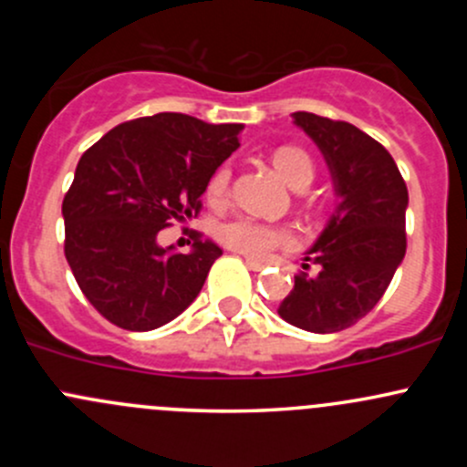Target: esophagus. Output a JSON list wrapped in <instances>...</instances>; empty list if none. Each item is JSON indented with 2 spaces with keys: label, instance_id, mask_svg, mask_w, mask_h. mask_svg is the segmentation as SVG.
Instances as JSON below:
<instances>
[{
  "label": "esophagus",
  "instance_id": "1",
  "mask_svg": "<svg viewBox=\"0 0 467 467\" xmlns=\"http://www.w3.org/2000/svg\"><path fill=\"white\" fill-rule=\"evenodd\" d=\"M246 264H248V268H251V271H262V268L266 266V264L260 262V260H253V257H246Z\"/></svg>",
  "mask_w": 467,
  "mask_h": 467
}]
</instances>
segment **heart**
Masks as SVG:
<instances>
[{
    "mask_svg": "<svg viewBox=\"0 0 467 467\" xmlns=\"http://www.w3.org/2000/svg\"><path fill=\"white\" fill-rule=\"evenodd\" d=\"M271 162L275 167V171L280 173L282 181L289 182L291 187L300 185V182H312L314 178V164L312 158L305 153L298 146H280V149L273 150ZM230 182V171L225 167H221L219 171L212 176L210 192L212 199H221L228 190ZM219 239L233 251L244 253L248 257H268L277 246L291 242V234L286 230L275 228V225L262 223V221L246 219V216H239V219L228 221V223L221 225Z\"/></svg>",
    "mask_w": 467,
    "mask_h": 467,
    "instance_id": "1",
    "label": "heart"
}]
</instances>
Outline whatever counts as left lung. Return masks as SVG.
Wrapping results in <instances>:
<instances>
[{
  "label": "left lung",
  "mask_w": 467,
  "mask_h": 467,
  "mask_svg": "<svg viewBox=\"0 0 467 467\" xmlns=\"http://www.w3.org/2000/svg\"><path fill=\"white\" fill-rule=\"evenodd\" d=\"M291 117L323 153L338 201L303 264L318 273L296 275L277 314L307 332H341L379 303L404 260L409 192L389 150L364 130L314 112Z\"/></svg>",
  "instance_id": "obj_1"
}]
</instances>
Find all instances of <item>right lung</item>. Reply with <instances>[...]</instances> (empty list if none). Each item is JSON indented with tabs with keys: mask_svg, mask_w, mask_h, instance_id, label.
<instances>
[{
	"mask_svg": "<svg viewBox=\"0 0 467 467\" xmlns=\"http://www.w3.org/2000/svg\"><path fill=\"white\" fill-rule=\"evenodd\" d=\"M242 130L158 112L115 126L81 155L63 201L65 257L103 318L149 332L194 303L223 251L199 237L178 253L160 246L158 233L199 214L207 182L239 149Z\"/></svg>",
	"mask_w": 467,
	"mask_h": 467,
	"instance_id": "right-lung-1",
	"label": "right lung"
}]
</instances>
